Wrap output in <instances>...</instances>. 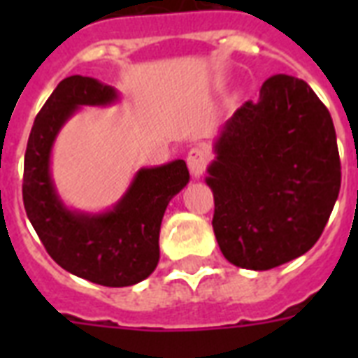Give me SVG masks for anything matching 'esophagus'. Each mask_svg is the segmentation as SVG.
<instances>
[{"instance_id":"esophagus-1","label":"esophagus","mask_w":358,"mask_h":358,"mask_svg":"<svg viewBox=\"0 0 358 358\" xmlns=\"http://www.w3.org/2000/svg\"><path fill=\"white\" fill-rule=\"evenodd\" d=\"M208 165V152L201 146H193L189 152H187V167H189V173L195 176V178H201L204 171H206Z\"/></svg>"}]
</instances>
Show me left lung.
<instances>
[{
  "instance_id": "8db88e82",
  "label": "left lung",
  "mask_w": 358,
  "mask_h": 358,
  "mask_svg": "<svg viewBox=\"0 0 358 358\" xmlns=\"http://www.w3.org/2000/svg\"><path fill=\"white\" fill-rule=\"evenodd\" d=\"M206 184L224 258L266 271L314 247L338 199L336 131L308 83L286 74L264 81L258 102L224 122Z\"/></svg>"
}]
</instances>
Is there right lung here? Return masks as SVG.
<instances>
[{
  "label": "right lung",
  "mask_w": 358,
  "mask_h": 358,
  "mask_svg": "<svg viewBox=\"0 0 358 358\" xmlns=\"http://www.w3.org/2000/svg\"><path fill=\"white\" fill-rule=\"evenodd\" d=\"M119 98L94 78H64L36 115L24 159L25 213L48 255L76 277L109 288L145 280L159 262L163 213L189 182L184 159L141 169L126 195L106 213L72 212L59 199L50 156L63 124L81 106H108Z\"/></svg>",
  "instance_id": "right-lung-1"
}]
</instances>
